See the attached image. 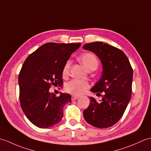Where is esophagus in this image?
I'll use <instances>...</instances> for the list:
<instances>
[{
	"label": "esophagus",
	"instance_id": "34e87169",
	"mask_svg": "<svg viewBox=\"0 0 151 151\" xmlns=\"http://www.w3.org/2000/svg\"><path fill=\"white\" fill-rule=\"evenodd\" d=\"M79 98V96H71V100H72V101H73V100H76V99H78Z\"/></svg>",
	"mask_w": 151,
	"mask_h": 151
}]
</instances>
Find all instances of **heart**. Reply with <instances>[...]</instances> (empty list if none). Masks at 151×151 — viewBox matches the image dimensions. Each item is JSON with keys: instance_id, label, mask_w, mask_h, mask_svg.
I'll return each mask as SVG.
<instances>
[{"instance_id": "b5f03b06", "label": "heart", "mask_w": 151, "mask_h": 151, "mask_svg": "<svg viewBox=\"0 0 151 151\" xmlns=\"http://www.w3.org/2000/svg\"><path fill=\"white\" fill-rule=\"evenodd\" d=\"M79 59L86 68L89 71L96 69L99 64V60L96 55L91 52H86V53L82 54L79 57ZM70 64H71V62L68 60L65 62L63 67L62 71L63 77H66L69 75ZM89 87V84L88 82L86 80L73 79L65 84V90L66 92L71 94L80 95L85 92Z\"/></svg>"}]
</instances>
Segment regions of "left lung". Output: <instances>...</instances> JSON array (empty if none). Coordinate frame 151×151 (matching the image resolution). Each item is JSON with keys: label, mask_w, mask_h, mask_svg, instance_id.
<instances>
[{"label": "left lung", "mask_w": 151, "mask_h": 151, "mask_svg": "<svg viewBox=\"0 0 151 151\" xmlns=\"http://www.w3.org/2000/svg\"><path fill=\"white\" fill-rule=\"evenodd\" d=\"M83 48L100 59L102 75L91 91L104 94L100 103L93 97L89 98V106L83 111L84 119L93 127H110L120 120L130 101L132 68L124 52L111 45L94 42L83 45Z\"/></svg>", "instance_id": "8db88e82"}]
</instances>
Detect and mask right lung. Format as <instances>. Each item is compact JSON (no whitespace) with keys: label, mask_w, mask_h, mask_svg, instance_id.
I'll list each match as a JSON object with an SVG mask.
<instances>
[{"label":"right lung","mask_w":151,"mask_h":151,"mask_svg":"<svg viewBox=\"0 0 151 151\" xmlns=\"http://www.w3.org/2000/svg\"><path fill=\"white\" fill-rule=\"evenodd\" d=\"M80 43L44 44L30 54L19 75L21 107L28 120L40 128L57 124L63 116L71 95L51 93V86L63 85L62 69Z\"/></svg>","instance_id":"obj_1"}]
</instances>
